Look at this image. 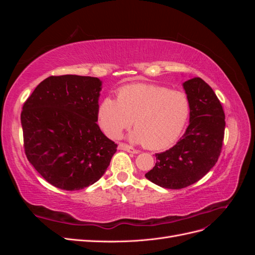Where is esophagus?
I'll return each instance as SVG.
<instances>
[{"mask_svg":"<svg viewBox=\"0 0 255 255\" xmlns=\"http://www.w3.org/2000/svg\"><path fill=\"white\" fill-rule=\"evenodd\" d=\"M118 148H119V150H123V151H127V152H129V153H134V154L138 153V151L136 149H134L133 146H130V145L126 144V143H122V142L119 143Z\"/></svg>","mask_w":255,"mask_h":255,"instance_id":"obj_1","label":"esophagus"}]
</instances>
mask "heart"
<instances>
[{
	"instance_id": "heart-1",
	"label": "heart",
	"mask_w": 255,
	"mask_h": 255,
	"mask_svg": "<svg viewBox=\"0 0 255 255\" xmlns=\"http://www.w3.org/2000/svg\"><path fill=\"white\" fill-rule=\"evenodd\" d=\"M189 114L190 103L185 92L141 83L121 87L117 100L105 97L100 103L98 119L111 138L118 137L134 122L130 138L157 150L167 148L180 137Z\"/></svg>"
}]
</instances>
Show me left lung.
I'll use <instances>...</instances> for the list:
<instances>
[{
	"instance_id": "obj_1",
	"label": "left lung",
	"mask_w": 255,
	"mask_h": 255,
	"mask_svg": "<svg viewBox=\"0 0 255 255\" xmlns=\"http://www.w3.org/2000/svg\"><path fill=\"white\" fill-rule=\"evenodd\" d=\"M189 99V126L175 145L156 153L155 166L145 177L168 189H181L198 182L219 158L226 116L210 85L194 78L183 84Z\"/></svg>"
}]
</instances>
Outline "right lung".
I'll return each instance as SVG.
<instances>
[{"label":"right lung","instance_id":"right-lung-1","mask_svg":"<svg viewBox=\"0 0 255 255\" xmlns=\"http://www.w3.org/2000/svg\"><path fill=\"white\" fill-rule=\"evenodd\" d=\"M102 82L80 75L49 76L23 104L25 155L43 179L64 190L100 180L117 151L97 125Z\"/></svg>","mask_w":255,"mask_h":255}]
</instances>
